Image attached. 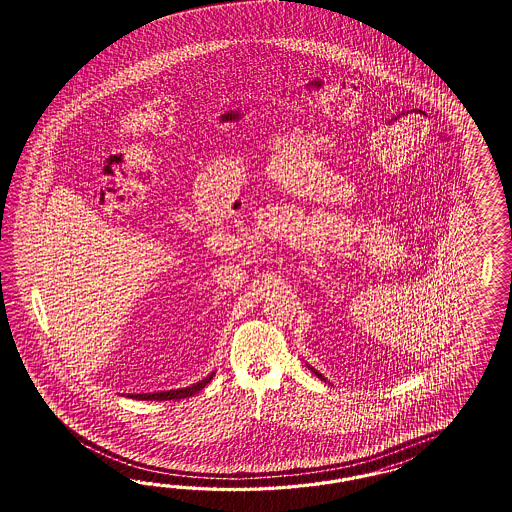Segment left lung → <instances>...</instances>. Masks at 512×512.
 <instances>
[{
  "label": "left lung",
  "instance_id": "left-lung-1",
  "mask_svg": "<svg viewBox=\"0 0 512 512\" xmlns=\"http://www.w3.org/2000/svg\"><path fill=\"white\" fill-rule=\"evenodd\" d=\"M308 368H310L311 372L315 373V375H317L321 381H325L326 383L325 375H323V373L317 372V370H315V368H311V366H308Z\"/></svg>",
  "mask_w": 512,
  "mask_h": 512
}]
</instances>
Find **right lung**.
I'll return each instance as SVG.
<instances>
[{
	"instance_id": "add662e5",
	"label": "right lung",
	"mask_w": 512,
	"mask_h": 512,
	"mask_svg": "<svg viewBox=\"0 0 512 512\" xmlns=\"http://www.w3.org/2000/svg\"><path fill=\"white\" fill-rule=\"evenodd\" d=\"M216 373L212 372L208 377H204L202 381L199 383H195V385H191V387L186 388H176V390H163V392H148V394H131L129 398H135V400H146V402H155V400H182V398H189V396H193V394H197L199 390L206 387L210 381H212V377H214Z\"/></svg>"
}]
</instances>
